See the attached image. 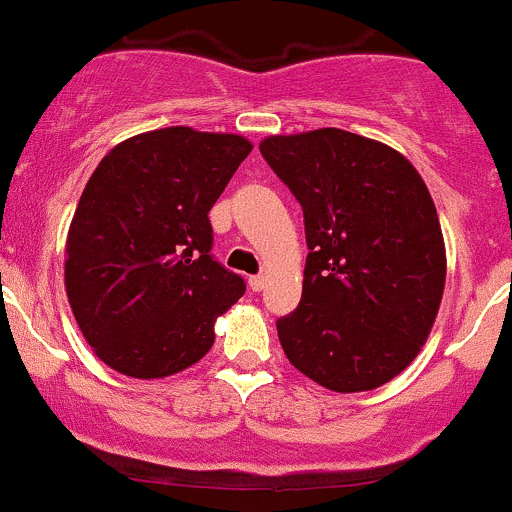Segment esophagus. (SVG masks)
<instances>
[{"label": "esophagus", "mask_w": 512, "mask_h": 512, "mask_svg": "<svg viewBox=\"0 0 512 512\" xmlns=\"http://www.w3.org/2000/svg\"><path fill=\"white\" fill-rule=\"evenodd\" d=\"M263 285H266V276H263V273H261V276H251L249 278V288L254 290V293L263 290Z\"/></svg>", "instance_id": "34e87169"}]
</instances>
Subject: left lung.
Here are the masks:
<instances>
[{
	"instance_id": "8db88e82",
	"label": "left lung",
	"mask_w": 512,
	"mask_h": 512,
	"mask_svg": "<svg viewBox=\"0 0 512 512\" xmlns=\"http://www.w3.org/2000/svg\"><path fill=\"white\" fill-rule=\"evenodd\" d=\"M261 156L300 202L310 249L300 305L276 322L285 356L337 393L383 386L420 354L447 280L425 180L344 129L268 136Z\"/></svg>"
}]
</instances>
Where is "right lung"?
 <instances>
[{"label": "right lung", "mask_w": 512, "mask_h": 512, "mask_svg": "<svg viewBox=\"0 0 512 512\" xmlns=\"http://www.w3.org/2000/svg\"><path fill=\"white\" fill-rule=\"evenodd\" d=\"M251 148L168 126L117 144L90 175L65 241V293L109 368L166 378L212 349L246 283L212 258L207 214Z\"/></svg>", "instance_id": "obj_1"}]
</instances>
